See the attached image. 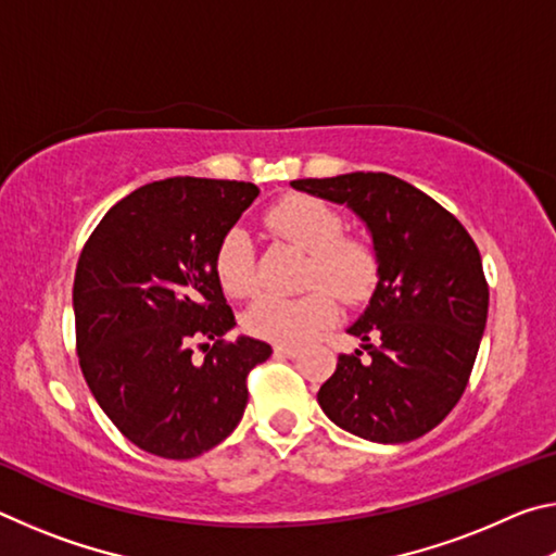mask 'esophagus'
<instances>
[{
	"label": "esophagus",
	"instance_id": "esophagus-1",
	"mask_svg": "<svg viewBox=\"0 0 556 556\" xmlns=\"http://www.w3.org/2000/svg\"><path fill=\"white\" fill-rule=\"evenodd\" d=\"M275 355L277 357H296L299 348L296 345H275Z\"/></svg>",
	"mask_w": 556,
	"mask_h": 556
}]
</instances>
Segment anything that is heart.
Listing matches in <instances>:
<instances>
[{
    "label": "heart",
    "mask_w": 556,
    "mask_h": 556,
    "mask_svg": "<svg viewBox=\"0 0 556 556\" xmlns=\"http://www.w3.org/2000/svg\"><path fill=\"white\" fill-rule=\"evenodd\" d=\"M267 225L281 238L308 252L306 285L299 296L260 294L244 314V328L271 343L296 345L336 316V296L361 301L370 294L378 262L368 244L343 238V220L331 205L312 195H289L267 211ZM215 275L225 294L244 296L255 289V255L244 232L232 230L215 257Z\"/></svg>",
    "instance_id": "obj_1"
}]
</instances>
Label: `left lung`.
<instances>
[{
  "mask_svg": "<svg viewBox=\"0 0 556 556\" xmlns=\"http://www.w3.org/2000/svg\"><path fill=\"white\" fill-rule=\"evenodd\" d=\"M291 186L351 208L378 262L368 306L348 326L369 357L338 355L318 404L336 427L375 444L425 437L473 370L488 318L481 252L454 215L397 176L355 172Z\"/></svg>",
  "mask_w": 556,
  "mask_h": 556,
  "instance_id": "obj_1",
  "label": "left lung"
}]
</instances>
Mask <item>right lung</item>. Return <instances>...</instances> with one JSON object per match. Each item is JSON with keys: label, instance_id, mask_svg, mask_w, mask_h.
Masks as SVG:
<instances>
[{"label": "right lung", "instance_id": "right-lung-1", "mask_svg": "<svg viewBox=\"0 0 556 556\" xmlns=\"http://www.w3.org/2000/svg\"><path fill=\"white\" fill-rule=\"evenodd\" d=\"M260 195L255 184L174 176L105 213L73 281L75 341L92 397L131 444L162 458L218 446L248 407V372L271 348L223 341L232 308L215 257ZM211 340L199 366L190 341ZM208 344H206L207 346Z\"/></svg>", "mask_w": 556, "mask_h": 556}]
</instances>
